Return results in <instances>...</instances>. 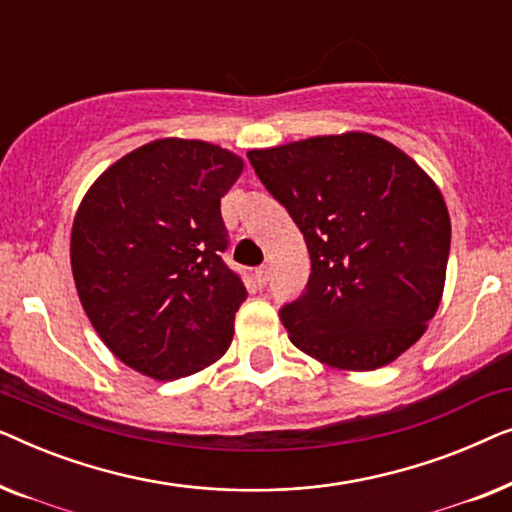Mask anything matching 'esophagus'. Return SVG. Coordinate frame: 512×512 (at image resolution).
I'll list each match as a JSON object with an SVG mask.
<instances>
[{
  "label": "esophagus",
  "instance_id": "34e87169",
  "mask_svg": "<svg viewBox=\"0 0 512 512\" xmlns=\"http://www.w3.org/2000/svg\"><path fill=\"white\" fill-rule=\"evenodd\" d=\"M254 279H256V284L263 289V286L268 284V279H270L268 268H256V270H254Z\"/></svg>",
  "mask_w": 512,
  "mask_h": 512
}]
</instances>
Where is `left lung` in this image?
Here are the masks:
<instances>
[{
	"instance_id": "1",
	"label": "left lung",
	"mask_w": 512,
	"mask_h": 512,
	"mask_svg": "<svg viewBox=\"0 0 512 512\" xmlns=\"http://www.w3.org/2000/svg\"><path fill=\"white\" fill-rule=\"evenodd\" d=\"M247 156L310 251L305 293L279 312L289 340L338 370L396 361L422 338L443 298L452 226L436 181L370 132Z\"/></svg>"
}]
</instances>
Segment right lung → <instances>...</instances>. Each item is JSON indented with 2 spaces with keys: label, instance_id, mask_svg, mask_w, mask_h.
I'll return each instance as SVG.
<instances>
[{
  "label": "right lung",
  "instance_id": "right-lung-1",
  "mask_svg": "<svg viewBox=\"0 0 512 512\" xmlns=\"http://www.w3.org/2000/svg\"><path fill=\"white\" fill-rule=\"evenodd\" d=\"M244 170L237 153L165 137L107 167L72 223V275L90 324L116 359L153 380L219 361L247 298L223 263L221 198Z\"/></svg>",
  "mask_w": 512,
  "mask_h": 512
}]
</instances>
